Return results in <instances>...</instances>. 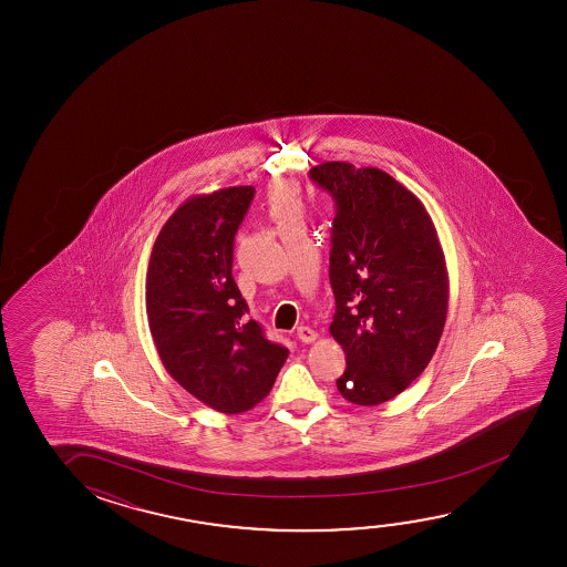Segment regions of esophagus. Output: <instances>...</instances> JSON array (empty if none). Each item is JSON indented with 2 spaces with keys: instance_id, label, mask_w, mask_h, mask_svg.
Returning a JSON list of instances; mask_svg holds the SVG:
<instances>
[{
  "instance_id": "esophagus-1",
  "label": "esophagus",
  "mask_w": 567,
  "mask_h": 567,
  "mask_svg": "<svg viewBox=\"0 0 567 567\" xmlns=\"http://www.w3.org/2000/svg\"><path fill=\"white\" fill-rule=\"evenodd\" d=\"M298 339L306 342V344H310V342L318 339V333H316L311 327H298Z\"/></svg>"
}]
</instances>
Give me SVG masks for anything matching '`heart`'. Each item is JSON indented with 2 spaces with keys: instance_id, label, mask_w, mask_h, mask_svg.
Listing matches in <instances>:
<instances>
[{
  "instance_id": "b5f03b06",
  "label": "heart",
  "mask_w": 567,
  "mask_h": 567,
  "mask_svg": "<svg viewBox=\"0 0 567 567\" xmlns=\"http://www.w3.org/2000/svg\"><path fill=\"white\" fill-rule=\"evenodd\" d=\"M271 213L277 223L300 218L302 203L290 186H277L271 192Z\"/></svg>"
}]
</instances>
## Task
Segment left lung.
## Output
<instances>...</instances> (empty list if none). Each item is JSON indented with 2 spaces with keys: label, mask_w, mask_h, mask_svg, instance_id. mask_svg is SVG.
<instances>
[{
  "label": "left lung",
  "mask_w": 567,
  "mask_h": 567,
  "mask_svg": "<svg viewBox=\"0 0 567 567\" xmlns=\"http://www.w3.org/2000/svg\"><path fill=\"white\" fill-rule=\"evenodd\" d=\"M310 178L333 195L329 331L347 354L337 389L375 406L424 372L443 333L450 277L434 223L416 195L380 168L313 166Z\"/></svg>",
  "instance_id": "obj_1"
}]
</instances>
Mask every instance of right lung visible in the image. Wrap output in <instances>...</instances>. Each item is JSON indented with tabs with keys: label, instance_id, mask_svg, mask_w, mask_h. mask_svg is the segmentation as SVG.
I'll list each match as a JSON object with an SVG mask.
<instances>
[{
	"label": "right lung",
	"instance_id": "1",
	"mask_svg": "<svg viewBox=\"0 0 567 567\" xmlns=\"http://www.w3.org/2000/svg\"><path fill=\"white\" fill-rule=\"evenodd\" d=\"M254 194L236 186L189 197L161 228L147 269L148 329L166 372L225 414L261 403L288 358L246 318L233 277L234 236Z\"/></svg>",
	"mask_w": 567,
	"mask_h": 567
}]
</instances>
